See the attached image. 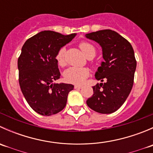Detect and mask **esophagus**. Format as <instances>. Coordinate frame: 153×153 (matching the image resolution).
I'll return each instance as SVG.
<instances>
[{
    "label": "esophagus",
    "instance_id": "1",
    "mask_svg": "<svg viewBox=\"0 0 153 153\" xmlns=\"http://www.w3.org/2000/svg\"><path fill=\"white\" fill-rule=\"evenodd\" d=\"M82 87V85H75V89H81Z\"/></svg>",
    "mask_w": 153,
    "mask_h": 153
}]
</instances>
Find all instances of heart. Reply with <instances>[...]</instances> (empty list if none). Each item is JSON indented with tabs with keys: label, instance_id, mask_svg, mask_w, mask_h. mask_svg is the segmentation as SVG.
<instances>
[{
	"label": "heart",
	"instance_id": "b5f03b06",
	"mask_svg": "<svg viewBox=\"0 0 153 153\" xmlns=\"http://www.w3.org/2000/svg\"><path fill=\"white\" fill-rule=\"evenodd\" d=\"M80 49L86 58L89 56H95V49L93 46L88 42H81L79 44ZM66 49L61 47L55 55V60L60 67H64L66 65ZM89 75V70L85 67H69L64 72V77L66 81L69 83L75 84H80L84 82Z\"/></svg>",
	"mask_w": 153,
	"mask_h": 153
}]
</instances>
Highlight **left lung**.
<instances>
[{
    "label": "left lung",
    "instance_id": "1",
    "mask_svg": "<svg viewBox=\"0 0 153 153\" xmlns=\"http://www.w3.org/2000/svg\"><path fill=\"white\" fill-rule=\"evenodd\" d=\"M85 36L100 44L104 59L95 73V78L104 83L92 86L94 94L86 104L99 113H112L123 105L133 86L137 64L133 48L127 40L111 29Z\"/></svg>",
    "mask_w": 153,
    "mask_h": 153
}]
</instances>
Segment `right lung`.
Listing matches in <instances>:
<instances>
[{
	"label": "right lung",
	"instance_id": "obj_1",
	"mask_svg": "<svg viewBox=\"0 0 153 153\" xmlns=\"http://www.w3.org/2000/svg\"><path fill=\"white\" fill-rule=\"evenodd\" d=\"M75 35L43 31L29 38L22 47L18 60L20 87L29 105L40 115H55L66 106L68 94L74 86L53 84L61 76L55 55Z\"/></svg>",
	"mask_w": 153,
	"mask_h": 153
}]
</instances>
